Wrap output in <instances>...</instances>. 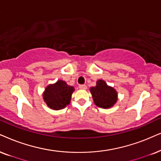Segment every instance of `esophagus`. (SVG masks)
<instances>
[{
  "mask_svg": "<svg viewBox=\"0 0 161 161\" xmlns=\"http://www.w3.org/2000/svg\"><path fill=\"white\" fill-rule=\"evenodd\" d=\"M79 87L80 89H82V90H86L87 89V86L85 85H80L79 86Z\"/></svg>",
  "mask_w": 161,
  "mask_h": 161,
  "instance_id": "1",
  "label": "esophagus"
}]
</instances>
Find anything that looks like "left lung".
I'll return each mask as SVG.
<instances>
[{"label":"left lung","mask_w":161,"mask_h":161,"mask_svg":"<svg viewBox=\"0 0 161 161\" xmlns=\"http://www.w3.org/2000/svg\"><path fill=\"white\" fill-rule=\"evenodd\" d=\"M90 91L95 105L102 108H110L117 101V93L115 89L108 86L102 79L97 81L95 87H91Z\"/></svg>","instance_id":"left-lung-1"}]
</instances>
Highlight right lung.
Wrapping results in <instances>:
<instances>
[{
  "label": "right lung",
  "mask_w": 161,
  "mask_h": 161,
  "mask_svg": "<svg viewBox=\"0 0 161 161\" xmlns=\"http://www.w3.org/2000/svg\"><path fill=\"white\" fill-rule=\"evenodd\" d=\"M74 87L67 85L64 81L58 80L55 84L49 85L43 93V99L49 108L53 110L64 108L70 104Z\"/></svg>",
  "instance_id": "1"
}]
</instances>
